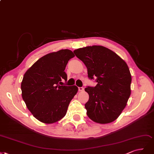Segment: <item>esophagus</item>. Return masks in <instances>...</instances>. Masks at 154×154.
<instances>
[{
	"label": "esophagus",
	"mask_w": 154,
	"mask_h": 154,
	"mask_svg": "<svg viewBox=\"0 0 154 154\" xmlns=\"http://www.w3.org/2000/svg\"><path fill=\"white\" fill-rule=\"evenodd\" d=\"M84 90V88L82 87H79V91H82Z\"/></svg>",
	"instance_id": "1"
}]
</instances>
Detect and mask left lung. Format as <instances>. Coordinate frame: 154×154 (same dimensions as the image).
<instances>
[{"label": "left lung", "instance_id": "left-lung-1", "mask_svg": "<svg viewBox=\"0 0 154 154\" xmlns=\"http://www.w3.org/2000/svg\"><path fill=\"white\" fill-rule=\"evenodd\" d=\"M85 64L88 77L96 78L95 87L84 89L89 95L87 115L96 123L112 122L120 115L131 95V74L127 63L110 49L88 46L73 51Z\"/></svg>", "mask_w": 154, "mask_h": 154}]
</instances>
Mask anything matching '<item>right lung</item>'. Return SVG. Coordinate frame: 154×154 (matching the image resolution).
I'll return each instance as SVG.
<instances>
[{
  "mask_svg": "<svg viewBox=\"0 0 154 154\" xmlns=\"http://www.w3.org/2000/svg\"><path fill=\"white\" fill-rule=\"evenodd\" d=\"M74 56L68 49L49 53L39 59L25 73L21 83L22 98L28 109L39 122L53 123L66 115L78 88L61 86V81H67L64 70L68 61Z\"/></svg>",
  "mask_w": 154,
  "mask_h": 154,
  "instance_id": "right-lung-1",
  "label": "right lung"
}]
</instances>
